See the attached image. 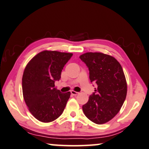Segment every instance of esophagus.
<instances>
[{
    "label": "esophagus",
    "instance_id": "1",
    "mask_svg": "<svg viewBox=\"0 0 149 149\" xmlns=\"http://www.w3.org/2000/svg\"><path fill=\"white\" fill-rule=\"evenodd\" d=\"M71 94L73 95H77L79 94V93L76 92V91H71Z\"/></svg>",
    "mask_w": 149,
    "mask_h": 149
}]
</instances>
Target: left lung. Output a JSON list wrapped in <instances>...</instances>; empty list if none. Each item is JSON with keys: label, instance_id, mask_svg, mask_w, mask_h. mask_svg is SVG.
Masks as SVG:
<instances>
[{"label": "left lung", "instance_id": "obj_1", "mask_svg": "<svg viewBox=\"0 0 149 149\" xmlns=\"http://www.w3.org/2000/svg\"><path fill=\"white\" fill-rule=\"evenodd\" d=\"M80 58L89 71L91 82L97 84L82 110L96 124L108 122L119 112L125 100L127 82L121 65L114 57L100 52H87Z\"/></svg>", "mask_w": 149, "mask_h": 149}]
</instances>
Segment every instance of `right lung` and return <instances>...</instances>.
Instances as JSON below:
<instances>
[{
  "instance_id": "obj_1",
  "label": "right lung",
  "mask_w": 149,
  "mask_h": 149,
  "mask_svg": "<svg viewBox=\"0 0 149 149\" xmlns=\"http://www.w3.org/2000/svg\"><path fill=\"white\" fill-rule=\"evenodd\" d=\"M71 53L43 51L28 63L22 76V92L26 104L34 117L51 122L62 114L71 93H62L54 82L61 79Z\"/></svg>"
}]
</instances>
